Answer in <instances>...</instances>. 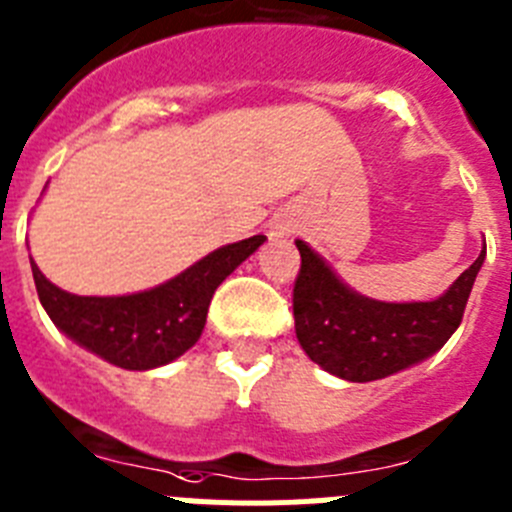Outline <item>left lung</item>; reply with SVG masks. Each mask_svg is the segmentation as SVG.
<instances>
[{"label": "left lung", "mask_w": 512, "mask_h": 512, "mask_svg": "<svg viewBox=\"0 0 512 512\" xmlns=\"http://www.w3.org/2000/svg\"><path fill=\"white\" fill-rule=\"evenodd\" d=\"M301 270L293 285V319L303 352L331 375L370 382L439 352L462 324L485 250L444 296L426 303H382L357 296L298 239Z\"/></svg>", "instance_id": "8db88e82"}]
</instances>
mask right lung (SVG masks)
Instances as JSON below:
<instances>
[{"instance_id":"right-lung-1","label":"right lung","mask_w":512,"mask_h":512,"mask_svg":"<svg viewBox=\"0 0 512 512\" xmlns=\"http://www.w3.org/2000/svg\"><path fill=\"white\" fill-rule=\"evenodd\" d=\"M262 242L255 234L219 247L158 288L114 298L73 296L30 265L40 303L63 334L124 370H153L199 342L214 290Z\"/></svg>"}]
</instances>
